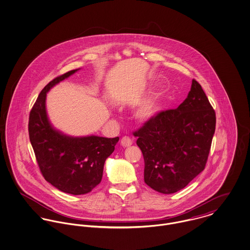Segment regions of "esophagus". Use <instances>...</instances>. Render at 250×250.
<instances>
[{
    "label": "esophagus",
    "mask_w": 250,
    "mask_h": 250,
    "mask_svg": "<svg viewBox=\"0 0 250 250\" xmlns=\"http://www.w3.org/2000/svg\"><path fill=\"white\" fill-rule=\"evenodd\" d=\"M120 144L123 146V147H130L132 144H133V140L128 137V136H123L120 140Z\"/></svg>",
    "instance_id": "34e87169"
}]
</instances>
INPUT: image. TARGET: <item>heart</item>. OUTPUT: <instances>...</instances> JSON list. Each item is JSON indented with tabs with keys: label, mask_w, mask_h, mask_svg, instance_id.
<instances>
[{
	"label": "heart",
	"mask_w": 250,
	"mask_h": 250,
	"mask_svg": "<svg viewBox=\"0 0 250 250\" xmlns=\"http://www.w3.org/2000/svg\"><path fill=\"white\" fill-rule=\"evenodd\" d=\"M157 110V105L154 100H149L142 104L136 111L135 117L140 120H146L150 118Z\"/></svg>",
	"instance_id": "obj_1"
}]
</instances>
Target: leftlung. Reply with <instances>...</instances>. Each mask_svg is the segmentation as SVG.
<instances>
[{"instance_id":"8db88e82","label":"left lung","mask_w":250,"mask_h":250,"mask_svg":"<svg viewBox=\"0 0 250 250\" xmlns=\"http://www.w3.org/2000/svg\"><path fill=\"white\" fill-rule=\"evenodd\" d=\"M215 126V111L192 80L176 109L156 113L133 133L144 157L145 183L165 194L184 188L204 170Z\"/></svg>"}]
</instances>
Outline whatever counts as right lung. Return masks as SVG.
Here are the masks:
<instances>
[{
    "label": "right lung",
    "mask_w": 250,
    "mask_h": 250,
    "mask_svg": "<svg viewBox=\"0 0 250 250\" xmlns=\"http://www.w3.org/2000/svg\"><path fill=\"white\" fill-rule=\"evenodd\" d=\"M76 71L55 78L42 90L29 114L28 133L44 179L63 192L81 195L101 182L105 160L115 150L119 137H70L51 127L45 111L46 93Z\"/></svg>",
    "instance_id": "1"
}]
</instances>
